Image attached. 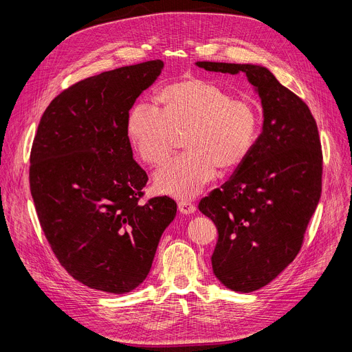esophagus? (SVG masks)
I'll return each instance as SVG.
<instances>
[{"label": "esophagus", "instance_id": "esophagus-1", "mask_svg": "<svg viewBox=\"0 0 352 352\" xmlns=\"http://www.w3.org/2000/svg\"><path fill=\"white\" fill-rule=\"evenodd\" d=\"M178 209L182 214H192L196 212V208H195V204L192 202H188V200H179L178 202Z\"/></svg>", "mask_w": 352, "mask_h": 352}]
</instances>
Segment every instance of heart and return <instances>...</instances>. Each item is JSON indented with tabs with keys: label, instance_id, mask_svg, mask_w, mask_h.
I'll return each instance as SVG.
<instances>
[{
	"label": "heart",
	"instance_id": "heart-1",
	"mask_svg": "<svg viewBox=\"0 0 352 352\" xmlns=\"http://www.w3.org/2000/svg\"><path fill=\"white\" fill-rule=\"evenodd\" d=\"M157 102L162 114L144 103L135 104L125 129L138 157L150 166L162 164L175 136L184 133L186 152L155 174L159 193L192 197L214 179L219 167L234 171L252 152L259 135V111L220 85L200 78L182 79L164 86Z\"/></svg>",
	"mask_w": 352,
	"mask_h": 352
}]
</instances>
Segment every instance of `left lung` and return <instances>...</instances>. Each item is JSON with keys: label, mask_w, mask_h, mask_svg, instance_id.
<instances>
[{"label": "left lung", "mask_w": 352, "mask_h": 352, "mask_svg": "<svg viewBox=\"0 0 352 352\" xmlns=\"http://www.w3.org/2000/svg\"><path fill=\"white\" fill-rule=\"evenodd\" d=\"M209 72H243L259 96L263 125L252 152L199 210L216 224V278L252 292L273 281L298 255L322 190V150L308 106L262 65L197 61Z\"/></svg>", "instance_id": "obj_1"}]
</instances>
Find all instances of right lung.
<instances>
[{
    "label": "right lung",
    "mask_w": 352,
    "mask_h": 352,
    "mask_svg": "<svg viewBox=\"0 0 352 352\" xmlns=\"http://www.w3.org/2000/svg\"><path fill=\"white\" fill-rule=\"evenodd\" d=\"M163 68L147 61L75 83L45 109L33 140L30 192L44 235L64 269L93 289L139 287L177 214L168 196L139 204L147 175L125 129Z\"/></svg>",
    "instance_id": "obj_1"
}]
</instances>
